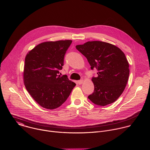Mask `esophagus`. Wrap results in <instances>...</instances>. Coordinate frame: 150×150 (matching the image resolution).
Masks as SVG:
<instances>
[{
  "mask_svg": "<svg viewBox=\"0 0 150 150\" xmlns=\"http://www.w3.org/2000/svg\"><path fill=\"white\" fill-rule=\"evenodd\" d=\"M78 83L79 84V85H81V84H82V83H83V79H81V80H79V81H78Z\"/></svg>",
  "mask_w": 150,
  "mask_h": 150,
  "instance_id": "1",
  "label": "esophagus"
}]
</instances>
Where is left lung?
I'll list each match as a JSON object with an SVG mask.
<instances>
[{
  "label": "left lung",
  "instance_id": "1",
  "mask_svg": "<svg viewBox=\"0 0 150 150\" xmlns=\"http://www.w3.org/2000/svg\"><path fill=\"white\" fill-rule=\"evenodd\" d=\"M76 49L87 59L91 69L98 71L97 76L92 78L94 93L88 98L101 106L115 102L123 92L129 75L124 53L115 45L100 41H88Z\"/></svg>",
  "mask_w": 150,
  "mask_h": 150
}]
</instances>
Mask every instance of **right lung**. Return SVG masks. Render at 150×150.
I'll return each mask as SVG.
<instances>
[{"label": "right lung", "mask_w": 150, "mask_h": 150, "mask_svg": "<svg viewBox=\"0 0 150 150\" xmlns=\"http://www.w3.org/2000/svg\"><path fill=\"white\" fill-rule=\"evenodd\" d=\"M72 42L67 40L41 42L25 57L23 74L25 86L42 108L50 110L59 108L76 85L67 75H58Z\"/></svg>", "instance_id": "obj_1"}]
</instances>
